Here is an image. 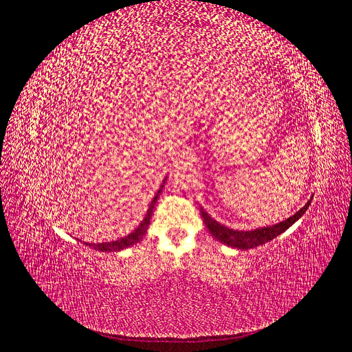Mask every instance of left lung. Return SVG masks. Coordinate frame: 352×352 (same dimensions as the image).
<instances>
[{
  "label": "left lung",
  "instance_id": "8db88e82",
  "mask_svg": "<svg viewBox=\"0 0 352 352\" xmlns=\"http://www.w3.org/2000/svg\"><path fill=\"white\" fill-rule=\"evenodd\" d=\"M310 202L311 201H308L307 204L300 211H296L292 217L278 223V225L265 226V228L254 229V230L229 229L226 226L220 225V223L216 221L214 219H211L208 216V212L202 208H201V216H202V219H204L206 226L210 230L211 235L214 236L219 242L229 245V247H233V248H238V250H250V248L258 247V245H263L265 242L274 239L276 236H279L280 233H283L287 228H291L294 223L307 211L308 206H310Z\"/></svg>",
  "mask_w": 352,
  "mask_h": 352
}]
</instances>
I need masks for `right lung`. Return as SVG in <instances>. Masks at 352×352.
I'll return each instance as SVG.
<instances>
[{
    "mask_svg": "<svg viewBox=\"0 0 352 352\" xmlns=\"http://www.w3.org/2000/svg\"><path fill=\"white\" fill-rule=\"evenodd\" d=\"M164 182H166V179H164ZM164 182L162 184V186H160L158 192L155 194L154 199L151 201L150 208H148L146 216H145L144 220L141 221V225L138 226L132 233H129V235L122 238V239H119V241L101 242V243H88V242H85V245H88V247H91V248H94V250L102 251V252H110V251H120V250H124V248H127V247H132L133 243L140 242V241L144 238L145 233H146L148 226H150V221H151V216H153V210H154V206H155V201L158 199L160 194H162V190H163V188H164Z\"/></svg>",
    "mask_w": 352,
    "mask_h": 352,
    "instance_id": "1",
    "label": "right lung"
}]
</instances>
